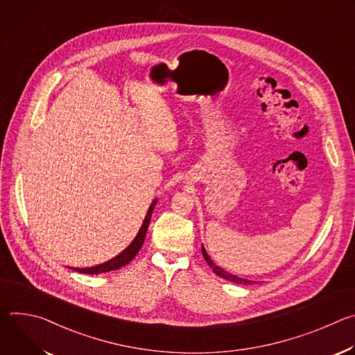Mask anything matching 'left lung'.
Instances as JSON below:
<instances>
[{
  "label": "left lung",
  "instance_id": "obj_1",
  "mask_svg": "<svg viewBox=\"0 0 355 355\" xmlns=\"http://www.w3.org/2000/svg\"><path fill=\"white\" fill-rule=\"evenodd\" d=\"M202 254H204V259L207 260V263H208V266L212 268V271H214L216 275H219L220 278H223V279H226V281H230V282H233V284H237V285H252V284H254V281L245 279V278H240V277H237V275H233V274L227 272V271L223 270L222 267H219V266L209 257V254L207 252L204 244H202Z\"/></svg>",
  "mask_w": 355,
  "mask_h": 355
}]
</instances>
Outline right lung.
<instances>
[{"label":"right lung","mask_w":355,"mask_h":355,"mask_svg":"<svg viewBox=\"0 0 355 355\" xmlns=\"http://www.w3.org/2000/svg\"><path fill=\"white\" fill-rule=\"evenodd\" d=\"M157 198L153 199V202H151L147 212H146V216H144V220L136 234V237L132 240V243L123 250L121 251L118 256H115L114 259L103 263V264H98V266H94V267H87V268H73V267H69L74 271H78V272H83V274H103V272H110V271H114V270H119L122 267H125L126 264H129L139 252V250L141 248L143 245V241H144V237H146V232H147V227H148V223H150V219H151V214H153V209L157 204Z\"/></svg>","instance_id":"right-lung-1"}]
</instances>
